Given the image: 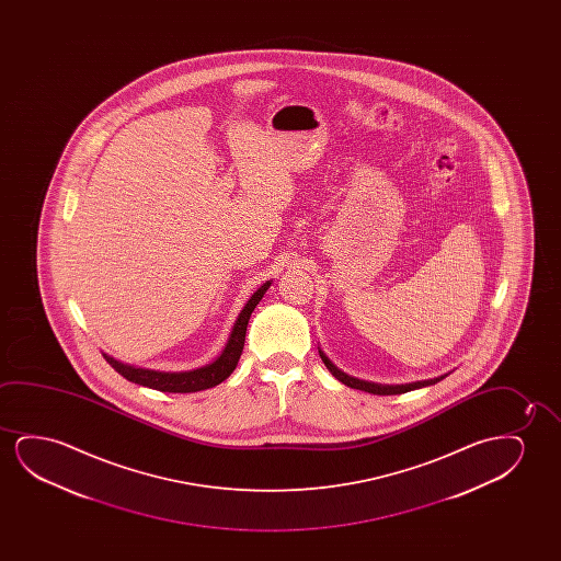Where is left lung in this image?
<instances>
[{"mask_svg":"<svg viewBox=\"0 0 561 561\" xmlns=\"http://www.w3.org/2000/svg\"><path fill=\"white\" fill-rule=\"evenodd\" d=\"M320 356H322L323 364H325V368L330 369L333 376L337 377L341 383H345L346 387H353V389H360V391L371 392V394H402V392L414 391V389H422V387H427V385H435L437 381H440L443 377H437V379H427V381H417V383H408V385H376L368 383V381H360V379H356V377L346 376L343 374L341 369L335 368L330 360H328V356L320 351Z\"/></svg>","mask_w":561,"mask_h":561,"instance_id":"obj_1","label":"left lung"}]
</instances>
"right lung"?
Wrapping results in <instances>:
<instances>
[{
    "label": "right lung",
    "mask_w": 561,
    "mask_h": 561,
    "mask_svg": "<svg viewBox=\"0 0 561 561\" xmlns=\"http://www.w3.org/2000/svg\"><path fill=\"white\" fill-rule=\"evenodd\" d=\"M268 287L270 282H266V284L259 287V291L254 293L251 299L247 300L245 308L241 310L238 322H236L233 330H231L230 339H228V343L224 346L222 354L213 364L205 366V368L182 371V374H167V371L134 368V366H126V364L116 362L115 358H111L107 354H103V356L115 368V371L126 377L131 383L144 385V387L157 389V391L197 392L216 387V385L222 383L224 379H228L231 371L238 366L239 356H241L243 346H245L247 323H249V318L253 314L254 308L261 302Z\"/></svg>",
    "instance_id": "right-lung-1"
}]
</instances>
